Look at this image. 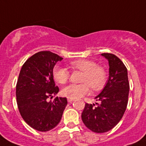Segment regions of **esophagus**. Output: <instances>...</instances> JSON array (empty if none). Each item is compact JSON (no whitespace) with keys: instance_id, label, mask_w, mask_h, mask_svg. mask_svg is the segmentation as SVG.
Segmentation results:
<instances>
[{"instance_id":"esophagus-1","label":"esophagus","mask_w":146,"mask_h":146,"mask_svg":"<svg viewBox=\"0 0 146 146\" xmlns=\"http://www.w3.org/2000/svg\"><path fill=\"white\" fill-rule=\"evenodd\" d=\"M67 101H68V102L71 103V102H73V101H74V99H73V98H67Z\"/></svg>"}]
</instances>
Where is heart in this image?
<instances>
[{"label":"heart","instance_id":"obj_1","mask_svg":"<svg viewBox=\"0 0 146 146\" xmlns=\"http://www.w3.org/2000/svg\"><path fill=\"white\" fill-rule=\"evenodd\" d=\"M73 69L83 72L80 84H70L62 89V94L73 99L79 98L90 91V86L95 91H98L106 83L108 73L106 70L98 66L96 62L86 59H79L70 62ZM53 76L60 84H64L70 77V71L66 67L55 66L53 69Z\"/></svg>","mask_w":146,"mask_h":146}]
</instances>
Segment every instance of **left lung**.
<instances>
[{"label": "left lung", "instance_id": "left-lung-1", "mask_svg": "<svg viewBox=\"0 0 146 146\" xmlns=\"http://www.w3.org/2000/svg\"><path fill=\"white\" fill-rule=\"evenodd\" d=\"M109 64V78L102 92L96 97L97 106L85 105L82 120L92 132L102 133L113 129L124 114L129 96V84L127 69L116 55L102 54Z\"/></svg>", "mask_w": 146, "mask_h": 146}]
</instances>
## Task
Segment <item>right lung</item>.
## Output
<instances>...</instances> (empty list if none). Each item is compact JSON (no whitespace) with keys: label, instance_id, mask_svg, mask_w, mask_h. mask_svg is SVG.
<instances>
[{"label":"right lung","instance_id":"1","mask_svg":"<svg viewBox=\"0 0 146 146\" xmlns=\"http://www.w3.org/2000/svg\"><path fill=\"white\" fill-rule=\"evenodd\" d=\"M63 58L50 51H39L26 60L19 72L16 86L17 106L25 122L38 131L54 128L61 120L67 104L66 98L55 97L53 69Z\"/></svg>","mask_w":146,"mask_h":146}]
</instances>
